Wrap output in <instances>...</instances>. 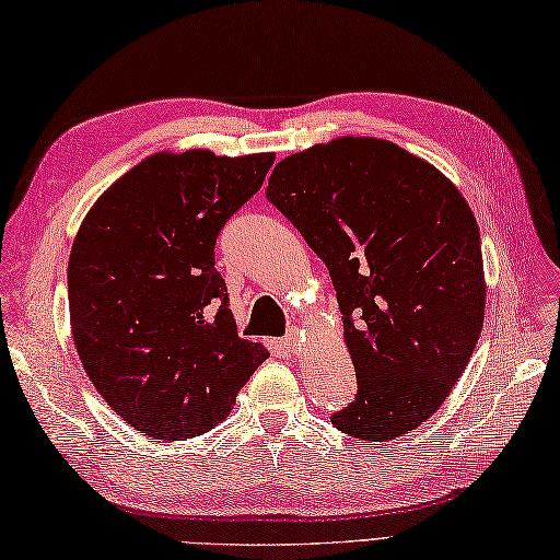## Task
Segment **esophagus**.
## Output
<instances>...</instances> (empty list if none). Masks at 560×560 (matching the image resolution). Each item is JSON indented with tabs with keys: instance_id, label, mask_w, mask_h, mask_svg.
Returning <instances> with one entry per match:
<instances>
[{
	"instance_id": "esophagus-1",
	"label": "esophagus",
	"mask_w": 560,
	"mask_h": 560,
	"mask_svg": "<svg viewBox=\"0 0 560 560\" xmlns=\"http://www.w3.org/2000/svg\"><path fill=\"white\" fill-rule=\"evenodd\" d=\"M301 341H303L301 331H299V329H291L289 335L283 337V347H287L289 351H299V349H301Z\"/></svg>"
}]
</instances>
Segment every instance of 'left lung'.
<instances>
[{"label": "left lung", "mask_w": 560, "mask_h": 560, "mask_svg": "<svg viewBox=\"0 0 560 560\" xmlns=\"http://www.w3.org/2000/svg\"><path fill=\"white\" fill-rule=\"evenodd\" d=\"M267 199L325 261L359 392L331 416L383 443L431 419L483 327L479 223L435 165L375 137L291 153Z\"/></svg>", "instance_id": "1"}]
</instances>
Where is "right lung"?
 Here are the masks:
<instances>
[{
	"label": "right lung",
	"instance_id": "obj_1",
	"mask_svg": "<svg viewBox=\"0 0 560 560\" xmlns=\"http://www.w3.org/2000/svg\"><path fill=\"white\" fill-rule=\"evenodd\" d=\"M271 163L273 153L159 151L81 221L67 267L74 347L101 397L149 438L211 431L267 361L261 343L237 337L213 247Z\"/></svg>",
	"mask_w": 560,
	"mask_h": 560
}]
</instances>
